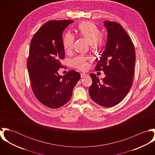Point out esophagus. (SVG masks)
<instances>
[{"mask_svg":"<svg viewBox=\"0 0 155 155\" xmlns=\"http://www.w3.org/2000/svg\"><path fill=\"white\" fill-rule=\"evenodd\" d=\"M88 76V74H86V73H84L81 74V78H85V77H86V76Z\"/></svg>","mask_w":155,"mask_h":155,"instance_id":"1","label":"esophagus"}]
</instances>
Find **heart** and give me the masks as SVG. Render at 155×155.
<instances>
[{
    "label": "heart",
    "mask_w": 155,
    "mask_h": 155,
    "mask_svg": "<svg viewBox=\"0 0 155 155\" xmlns=\"http://www.w3.org/2000/svg\"><path fill=\"white\" fill-rule=\"evenodd\" d=\"M78 33L80 36L85 38L90 44L91 48L94 49H97L103 44V39L100 38L101 31L93 22H81L78 26ZM74 42V37L72 34L66 33L63 36L62 44L66 52H70L71 51ZM89 60H90L89 57L78 55L72 60V65L80 70H85L88 67Z\"/></svg>",
    "instance_id": "obj_1"
}]
</instances>
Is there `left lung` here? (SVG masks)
I'll return each instance as SVG.
<instances>
[{
  "label": "left lung",
  "instance_id": "obj_1",
  "mask_svg": "<svg viewBox=\"0 0 155 155\" xmlns=\"http://www.w3.org/2000/svg\"><path fill=\"white\" fill-rule=\"evenodd\" d=\"M107 41L105 50L95 67L103 70L106 77L100 81L96 74L91 73L92 84L89 88L91 99L105 107L119 103L131 88L135 62V52L128 33L119 23L105 21Z\"/></svg>",
  "mask_w": 155,
  "mask_h": 155
}]
</instances>
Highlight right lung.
<instances>
[{
  "instance_id": "right-lung-1",
  "label": "right lung",
  "mask_w": 155,
  "mask_h": 155,
  "mask_svg": "<svg viewBox=\"0 0 155 155\" xmlns=\"http://www.w3.org/2000/svg\"><path fill=\"white\" fill-rule=\"evenodd\" d=\"M73 20L46 22L35 34L29 49L27 68L36 98L45 106L57 109L66 104L73 89L81 78L79 73L70 70L63 76L58 70L63 67L65 57L62 35Z\"/></svg>"
}]
</instances>
